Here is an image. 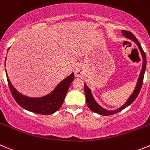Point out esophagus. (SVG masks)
Segmentation results:
<instances>
[{"mask_svg":"<svg viewBox=\"0 0 150 150\" xmlns=\"http://www.w3.org/2000/svg\"><path fill=\"white\" fill-rule=\"evenodd\" d=\"M75 75L77 77H81L83 75V67L81 64H78L75 68Z\"/></svg>","mask_w":150,"mask_h":150,"instance_id":"1","label":"esophagus"}]
</instances>
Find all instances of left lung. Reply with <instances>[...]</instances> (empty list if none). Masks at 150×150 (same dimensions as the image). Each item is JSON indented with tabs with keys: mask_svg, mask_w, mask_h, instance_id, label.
Wrapping results in <instances>:
<instances>
[{
	"mask_svg": "<svg viewBox=\"0 0 150 150\" xmlns=\"http://www.w3.org/2000/svg\"><path fill=\"white\" fill-rule=\"evenodd\" d=\"M123 35L125 36L127 38L132 40V41L135 42L137 44V46L139 48V50L141 51V55H142L143 58V65H142V69H141V73H140L139 78L138 79V82H137L136 86H135V89H134L133 92L132 93V95L129 96V98H128L127 101L123 105L122 107H121L120 108L117 109L115 110H107L103 109V107H101L97 102L96 101V100L94 99L93 96L92 95V92H91V90L89 89V88L86 86V83H84V93L85 96H86V104H87L88 107L89 108V110L91 111L94 112L98 113L99 115H111L115 114L117 112H119L121 110H123L124 109H125L126 107H127L128 106H129L134 100L136 99V98L138 97V94H139L140 91H141V86H142L143 84V81H144V72L145 69H146V54H145V52L143 50L142 47H141V44L138 42V39L135 38V36L132 34V33H130L129 31L126 30H122L121 31Z\"/></svg>",
	"mask_w": 150,
	"mask_h": 150,
	"instance_id": "obj_1",
	"label": "left lung"
}]
</instances>
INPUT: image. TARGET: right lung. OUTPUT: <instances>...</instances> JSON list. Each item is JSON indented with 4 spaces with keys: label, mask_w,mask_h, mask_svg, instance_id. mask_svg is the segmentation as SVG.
<instances>
[{
    "label": "right lung",
    "mask_w": 150,
    "mask_h": 150,
    "mask_svg": "<svg viewBox=\"0 0 150 150\" xmlns=\"http://www.w3.org/2000/svg\"><path fill=\"white\" fill-rule=\"evenodd\" d=\"M8 84L12 95L15 101L20 105L22 108L37 114L48 115L58 111L64 103V98L67 93L71 83L74 80V73L60 82L54 90L47 96L40 98H30L25 96L18 92L12 86L6 74Z\"/></svg>",
    "instance_id": "right-lung-1"
}]
</instances>
